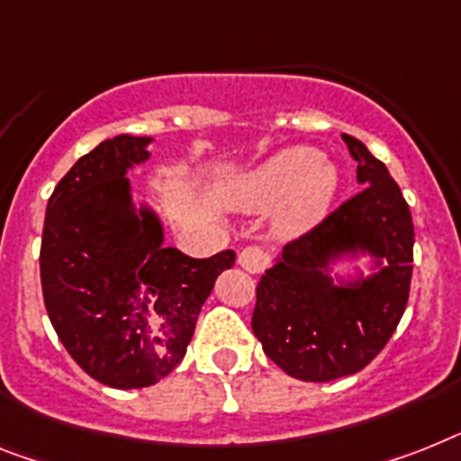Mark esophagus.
<instances>
[{
  "label": "esophagus",
  "mask_w": 461,
  "mask_h": 461,
  "mask_svg": "<svg viewBox=\"0 0 461 461\" xmlns=\"http://www.w3.org/2000/svg\"><path fill=\"white\" fill-rule=\"evenodd\" d=\"M238 264L245 268L247 273H261L268 266V254L261 247H245L238 254Z\"/></svg>",
  "instance_id": "34e87169"
}]
</instances>
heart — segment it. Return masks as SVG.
<instances>
[{"mask_svg": "<svg viewBox=\"0 0 461 461\" xmlns=\"http://www.w3.org/2000/svg\"><path fill=\"white\" fill-rule=\"evenodd\" d=\"M339 188V174L321 150L285 148L238 178L228 193L230 204L245 212L277 207L276 230L302 235L325 219Z\"/></svg>", "mask_w": 461, "mask_h": 461, "instance_id": "obj_1", "label": "heart"}]
</instances>
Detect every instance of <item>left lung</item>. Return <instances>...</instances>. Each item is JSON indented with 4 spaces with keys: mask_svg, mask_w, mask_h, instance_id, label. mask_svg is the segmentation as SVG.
Returning <instances> with one entry per match:
<instances>
[{
    "mask_svg": "<svg viewBox=\"0 0 461 461\" xmlns=\"http://www.w3.org/2000/svg\"><path fill=\"white\" fill-rule=\"evenodd\" d=\"M358 162V195L273 258L257 285L254 337L302 382L356 375L376 358L408 306L414 226L401 188L363 140L344 134ZM366 258L368 273L336 271Z\"/></svg>",
    "mask_w": 461,
    "mask_h": 461,
    "instance_id": "left-lung-1",
    "label": "left lung"
}]
</instances>
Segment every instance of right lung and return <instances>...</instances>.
<instances>
[{
	"mask_svg": "<svg viewBox=\"0 0 461 461\" xmlns=\"http://www.w3.org/2000/svg\"><path fill=\"white\" fill-rule=\"evenodd\" d=\"M150 136L120 134L79 158L49 197L40 273L44 306L72 360L113 389H143L185 356L197 315L233 249L193 258L165 247V226L134 204L127 171Z\"/></svg>",
	"mask_w": 461,
	"mask_h": 461,
	"instance_id": "1",
	"label": "right lung"
}]
</instances>
